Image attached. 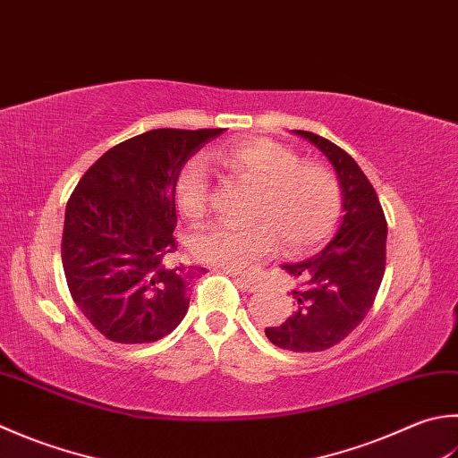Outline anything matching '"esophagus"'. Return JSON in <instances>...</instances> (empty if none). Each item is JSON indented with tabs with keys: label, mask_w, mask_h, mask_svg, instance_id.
Segmentation results:
<instances>
[{
	"label": "esophagus",
	"mask_w": 458,
	"mask_h": 458,
	"mask_svg": "<svg viewBox=\"0 0 458 458\" xmlns=\"http://www.w3.org/2000/svg\"><path fill=\"white\" fill-rule=\"evenodd\" d=\"M232 277H236V282L242 285V288L248 290V292H254L258 288V280L252 276H236L232 274Z\"/></svg>",
	"instance_id": "obj_1"
}]
</instances>
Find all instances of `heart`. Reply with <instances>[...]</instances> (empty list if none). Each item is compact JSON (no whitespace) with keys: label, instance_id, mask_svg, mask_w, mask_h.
I'll return each mask as SVG.
<instances>
[{"label":"heart","instance_id":"heart-1","mask_svg":"<svg viewBox=\"0 0 458 458\" xmlns=\"http://www.w3.org/2000/svg\"><path fill=\"white\" fill-rule=\"evenodd\" d=\"M238 181L256 188L244 226L212 224L192 238L202 262L246 272L276 248L301 256L316 250L339 220L344 191L337 174L321 163H303L300 152L272 139H246L208 152ZM176 208L199 220L210 206V178L204 160L192 158L174 181Z\"/></svg>","mask_w":458,"mask_h":458}]
</instances>
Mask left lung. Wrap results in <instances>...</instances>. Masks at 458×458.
Segmentation results:
<instances>
[{
  "mask_svg": "<svg viewBox=\"0 0 458 458\" xmlns=\"http://www.w3.org/2000/svg\"><path fill=\"white\" fill-rule=\"evenodd\" d=\"M295 132L334 165L345 216L318 256L282 266L295 280L293 311L282 326L266 327V335L288 352H324L344 342L373 306L387 259V220L369 178L342 147L319 134Z\"/></svg>",
  "mask_w": 458,
  "mask_h": 458,
  "instance_id": "1",
  "label": "left lung"
}]
</instances>
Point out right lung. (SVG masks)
Instances as JSON below:
<instances>
[{
  "mask_svg": "<svg viewBox=\"0 0 458 458\" xmlns=\"http://www.w3.org/2000/svg\"><path fill=\"white\" fill-rule=\"evenodd\" d=\"M222 132L137 134L106 150L71 194L63 270L77 308L111 342H158L186 316L196 272L165 266L176 250L174 181L186 160Z\"/></svg>",
  "mask_w": 458,
  "mask_h": 458,
  "instance_id": "right-lung-1",
  "label": "right lung"
}]
</instances>
